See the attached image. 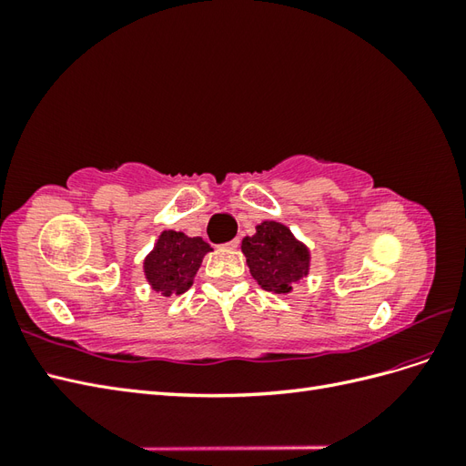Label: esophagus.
I'll return each instance as SVG.
<instances>
[{"label":"esophagus","instance_id":"obj_1","mask_svg":"<svg viewBox=\"0 0 466 466\" xmlns=\"http://www.w3.org/2000/svg\"><path fill=\"white\" fill-rule=\"evenodd\" d=\"M238 247V238H233V241H229V243H225L223 245V248H228V250H235Z\"/></svg>","mask_w":466,"mask_h":466}]
</instances>
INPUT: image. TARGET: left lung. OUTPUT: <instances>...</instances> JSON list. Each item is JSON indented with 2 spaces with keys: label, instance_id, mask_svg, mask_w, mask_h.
<instances>
[{
  "label": "left lung",
  "instance_id": "obj_1",
  "mask_svg": "<svg viewBox=\"0 0 466 466\" xmlns=\"http://www.w3.org/2000/svg\"><path fill=\"white\" fill-rule=\"evenodd\" d=\"M255 229V235L241 243L250 276L266 291L291 293L293 286L311 272V250L279 221L264 219Z\"/></svg>",
  "mask_w": 466,
  "mask_h": 466
}]
</instances>
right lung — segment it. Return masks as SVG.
Here are the masks:
<instances>
[{
	"mask_svg": "<svg viewBox=\"0 0 466 466\" xmlns=\"http://www.w3.org/2000/svg\"><path fill=\"white\" fill-rule=\"evenodd\" d=\"M214 248L202 237L165 229L144 258V276L163 298L182 295L194 284L204 257Z\"/></svg>",
	"mask_w": 466,
	"mask_h": 466,
	"instance_id": "add662e5",
	"label": "right lung"
}]
</instances>
